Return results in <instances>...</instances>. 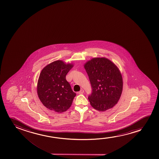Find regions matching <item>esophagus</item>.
<instances>
[{"instance_id":"1","label":"esophagus","mask_w":159,"mask_h":159,"mask_svg":"<svg viewBox=\"0 0 159 159\" xmlns=\"http://www.w3.org/2000/svg\"><path fill=\"white\" fill-rule=\"evenodd\" d=\"M84 92V89H81L80 91L78 93L79 94H83V93Z\"/></svg>"}]
</instances>
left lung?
<instances>
[{
    "instance_id": "1",
    "label": "left lung",
    "mask_w": 159,
    "mask_h": 159,
    "mask_svg": "<svg viewBox=\"0 0 159 159\" xmlns=\"http://www.w3.org/2000/svg\"><path fill=\"white\" fill-rule=\"evenodd\" d=\"M92 87L89 96L90 104L98 111L113 107L120 99L123 89L122 75L109 59L96 57L84 65Z\"/></svg>"
}]
</instances>
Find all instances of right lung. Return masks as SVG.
<instances>
[{
  "mask_svg": "<svg viewBox=\"0 0 159 159\" xmlns=\"http://www.w3.org/2000/svg\"><path fill=\"white\" fill-rule=\"evenodd\" d=\"M73 66L57 60L42 70L37 83V94L47 109L61 113L71 106L76 93L72 91L66 76Z\"/></svg>",
  "mask_w": 159,
  "mask_h": 159,
  "instance_id": "add662e5",
  "label": "right lung"
}]
</instances>
